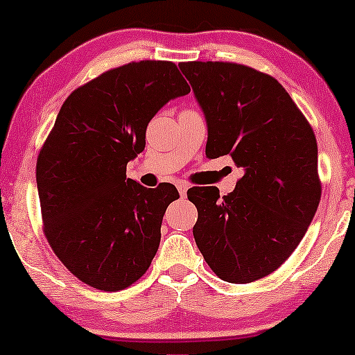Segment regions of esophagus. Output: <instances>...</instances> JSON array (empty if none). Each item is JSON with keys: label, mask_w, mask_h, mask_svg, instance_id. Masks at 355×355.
I'll use <instances>...</instances> for the list:
<instances>
[{"label": "esophagus", "mask_w": 355, "mask_h": 355, "mask_svg": "<svg viewBox=\"0 0 355 355\" xmlns=\"http://www.w3.org/2000/svg\"><path fill=\"white\" fill-rule=\"evenodd\" d=\"M187 186H186V184H179V186H178V191H179V196H181L182 198L184 197H186L187 196Z\"/></svg>", "instance_id": "34e87169"}]
</instances>
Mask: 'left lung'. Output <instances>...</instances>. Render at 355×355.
I'll return each instance as SVG.
<instances>
[{"label": "left lung", "instance_id": "8db88e82", "mask_svg": "<svg viewBox=\"0 0 355 355\" xmlns=\"http://www.w3.org/2000/svg\"><path fill=\"white\" fill-rule=\"evenodd\" d=\"M205 114L208 158L231 155L244 176L220 198L193 189L198 250L223 281L273 273L305 236L322 197L312 125L275 77L237 62H181Z\"/></svg>", "mask_w": 355, "mask_h": 355}]
</instances>
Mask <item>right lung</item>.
<instances>
[{"instance_id":"add662e5","label":"right lung","mask_w":355,"mask_h":355,"mask_svg":"<svg viewBox=\"0 0 355 355\" xmlns=\"http://www.w3.org/2000/svg\"><path fill=\"white\" fill-rule=\"evenodd\" d=\"M189 92L174 62L148 60L103 72L62 103L38 153L37 187L48 244L82 283L114 293L148 270L179 192L140 186L125 166L144 152L150 119Z\"/></svg>"}]
</instances>
